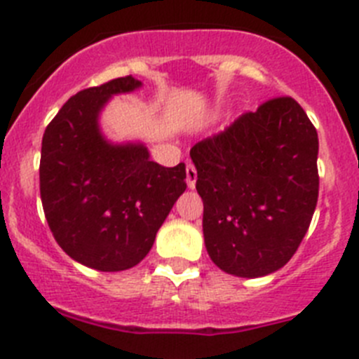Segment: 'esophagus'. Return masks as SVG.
<instances>
[{"label": "esophagus", "instance_id": "esophagus-1", "mask_svg": "<svg viewBox=\"0 0 359 359\" xmlns=\"http://www.w3.org/2000/svg\"><path fill=\"white\" fill-rule=\"evenodd\" d=\"M186 177H187V186L193 189V187L196 186V168L193 166V164H187V168H186Z\"/></svg>", "mask_w": 359, "mask_h": 359}]
</instances>
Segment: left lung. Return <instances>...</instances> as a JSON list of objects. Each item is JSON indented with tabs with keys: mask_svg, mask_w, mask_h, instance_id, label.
Returning a JSON list of instances; mask_svg holds the SVG:
<instances>
[{
	"mask_svg": "<svg viewBox=\"0 0 359 359\" xmlns=\"http://www.w3.org/2000/svg\"><path fill=\"white\" fill-rule=\"evenodd\" d=\"M212 262L241 278L285 266L319 198L317 130L292 97H274L191 149Z\"/></svg>",
	"mask_w": 359,
	"mask_h": 359,
	"instance_id": "obj_1",
	"label": "left lung"
}]
</instances>
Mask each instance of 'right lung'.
<instances>
[{"label": "right lung", "instance_id": "1", "mask_svg": "<svg viewBox=\"0 0 359 359\" xmlns=\"http://www.w3.org/2000/svg\"><path fill=\"white\" fill-rule=\"evenodd\" d=\"M142 86L116 78L70 97L46 127L40 198L53 237L70 259L97 271L142 262L157 230L186 191V164L164 168L142 143L111 145L99 113L115 93Z\"/></svg>", "mask_w": 359, "mask_h": 359}]
</instances>
